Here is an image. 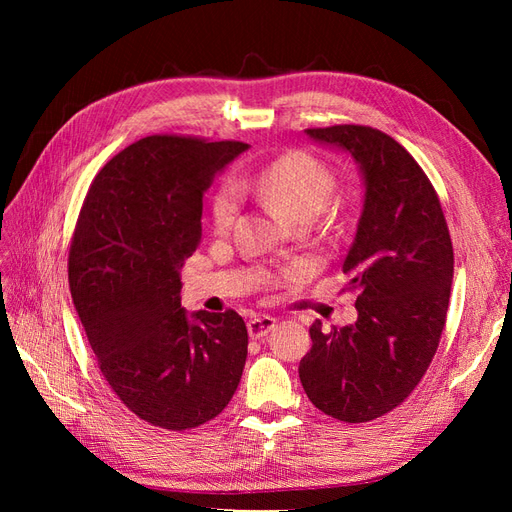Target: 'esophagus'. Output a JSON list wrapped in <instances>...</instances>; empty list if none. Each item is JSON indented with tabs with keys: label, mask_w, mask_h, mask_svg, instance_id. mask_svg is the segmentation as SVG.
<instances>
[{
	"label": "esophagus",
	"mask_w": 512,
	"mask_h": 512,
	"mask_svg": "<svg viewBox=\"0 0 512 512\" xmlns=\"http://www.w3.org/2000/svg\"><path fill=\"white\" fill-rule=\"evenodd\" d=\"M275 322L277 320L271 316H254L247 322V333H250L252 339H260L275 329Z\"/></svg>",
	"instance_id": "1"
}]
</instances>
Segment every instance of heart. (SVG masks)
<instances>
[{
	"label": "heart",
	"mask_w": 512,
	"mask_h": 512,
	"mask_svg": "<svg viewBox=\"0 0 512 512\" xmlns=\"http://www.w3.org/2000/svg\"><path fill=\"white\" fill-rule=\"evenodd\" d=\"M239 189L254 194L262 203L280 211L290 222L316 218L327 207L335 190V177L327 164L303 151H292L277 158L256 173L241 175L235 185L226 183L213 200V226L228 230L239 209Z\"/></svg>",
	"instance_id": "heart-1"
}]
</instances>
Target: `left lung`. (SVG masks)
Returning <instances> with one entry per match:
<instances>
[{
	"label": "left lung",
	"mask_w": 512,
	"mask_h": 512,
	"mask_svg": "<svg viewBox=\"0 0 512 512\" xmlns=\"http://www.w3.org/2000/svg\"><path fill=\"white\" fill-rule=\"evenodd\" d=\"M352 156L363 209L342 271L359 290L356 322L316 320L299 378L312 404L344 423L391 412L438 350L453 286V243L431 181L389 134L367 126L305 130Z\"/></svg>",
	"instance_id": "1"
}]
</instances>
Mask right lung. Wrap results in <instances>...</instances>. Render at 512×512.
Masks as SVG:
<instances>
[{"mask_svg":"<svg viewBox=\"0 0 512 512\" xmlns=\"http://www.w3.org/2000/svg\"><path fill=\"white\" fill-rule=\"evenodd\" d=\"M245 149L141 138L100 170L76 222L68 280L89 346L126 408L156 427L211 421L243 374V318L188 314L179 294L183 262L203 235V196Z\"/></svg>","mask_w":512,"mask_h":512,"instance_id":"1","label":"right lung"}]
</instances>
